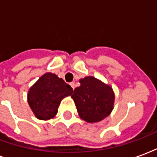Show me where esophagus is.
Wrapping results in <instances>:
<instances>
[{
  "label": "esophagus",
  "instance_id": "34e87169",
  "mask_svg": "<svg viewBox=\"0 0 157 157\" xmlns=\"http://www.w3.org/2000/svg\"><path fill=\"white\" fill-rule=\"evenodd\" d=\"M70 85H71V86L73 90L75 89V83H74V82H71V83H70Z\"/></svg>",
  "mask_w": 157,
  "mask_h": 157
}]
</instances>
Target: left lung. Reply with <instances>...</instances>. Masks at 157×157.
Returning a JSON list of instances; mask_svg holds the SVG:
<instances>
[{
	"label": "left lung",
	"instance_id": "left-lung-1",
	"mask_svg": "<svg viewBox=\"0 0 157 157\" xmlns=\"http://www.w3.org/2000/svg\"><path fill=\"white\" fill-rule=\"evenodd\" d=\"M80 82L81 86L74 90L71 98L81 118L95 123L109 116L114 102L113 89L92 76L82 79Z\"/></svg>",
	"mask_w": 157,
	"mask_h": 157
}]
</instances>
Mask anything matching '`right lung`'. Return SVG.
<instances>
[{"mask_svg": "<svg viewBox=\"0 0 157 157\" xmlns=\"http://www.w3.org/2000/svg\"><path fill=\"white\" fill-rule=\"evenodd\" d=\"M73 89L62 78L52 73H46L30 88L28 101L33 112L39 119L54 118L58 107L65 97L71 95Z\"/></svg>", "mask_w": 157, "mask_h": 157, "instance_id": "add662e5", "label": "right lung"}]
</instances>
